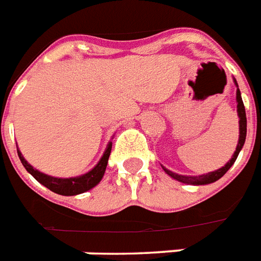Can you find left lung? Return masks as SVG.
I'll return each instance as SVG.
<instances>
[{
	"label": "left lung",
	"instance_id": "8db88e82",
	"mask_svg": "<svg viewBox=\"0 0 261 261\" xmlns=\"http://www.w3.org/2000/svg\"><path fill=\"white\" fill-rule=\"evenodd\" d=\"M234 84L237 85V81L234 80ZM236 100H237V112H239L240 118V137H239V143H237V147H236L234 154L231 155V160L227 161V164L225 167L219 168L217 171L210 172V173L200 174V176H182V174H177L174 172H171L167 168L163 169L167 172L172 178L177 180V181L186 182V184H192V186H204V184H210V182H214L217 180L222 177L223 174L226 173L229 169L231 168V165L234 164V161L239 157V153L243 149L244 143H245V138H247V115H245V107H244L243 98H241V92L239 89V85H237V92H236Z\"/></svg>",
	"mask_w": 261,
	"mask_h": 261
}]
</instances>
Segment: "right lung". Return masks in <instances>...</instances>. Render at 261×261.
<instances>
[{"mask_svg": "<svg viewBox=\"0 0 261 261\" xmlns=\"http://www.w3.org/2000/svg\"><path fill=\"white\" fill-rule=\"evenodd\" d=\"M111 149H112V142L108 143L104 154L97 163V165L89 171L88 173L77 176V177H69V178H62V177H54V176H48L46 173H42L38 169H35L32 165L28 164L24 157H22L21 151L17 149L18 159L27 169V172H30L36 180H38L42 186L48 188L50 191L55 192V194L65 195V196H73V195L83 194L87 191L92 190L93 187H96L98 182L101 181L102 176L106 173L107 164H108V159H110Z\"/></svg>", "mask_w": 261, "mask_h": 261, "instance_id": "1", "label": "right lung"}]
</instances>
